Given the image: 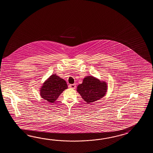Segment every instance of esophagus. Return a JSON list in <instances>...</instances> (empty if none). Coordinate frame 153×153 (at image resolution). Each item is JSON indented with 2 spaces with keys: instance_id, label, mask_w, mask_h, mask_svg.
I'll return each mask as SVG.
<instances>
[{
  "instance_id": "1",
  "label": "esophagus",
  "mask_w": 153,
  "mask_h": 153,
  "mask_svg": "<svg viewBox=\"0 0 153 153\" xmlns=\"http://www.w3.org/2000/svg\"><path fill=\"white\" fill-rule=\"evenodd\" d=\"M68 87L69 88H73V89H75L76 88V85L75 84H70L69 85Z\"/></svg>"
}]
</instances>
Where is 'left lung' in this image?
Segmentation results:
<instances>
[{"mask_svg": "<svg viewBox=\"0 0 153 153\" xmlns=\"http://www.w3.org/2000/svg\"><path fill=\"white\" fill-rule=\"evenodd\" d=\"M107 84L93 76L84 78L81 84L77 86L76 91L88 104L103 97L107 92Z\"/></svg>", "mask_w": 153, "mask_h": 153, "instance_id": "obj_1", "label": "left lung"}]
</instances>
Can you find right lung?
Wrapping results in <instances>:
<instances>
[{
	"label": "right lung",
	"mask_w": 153,
	"mask_h": 153,
	"mask_svg": "<svg viewBox=\"0 0 153 153\" xmlns=\"http://www.w3.org/2000/svg\"><path fill=\"white\" fill-rule=\"evenodd\" d=\"M68 88L66 81L53 74L46 79L40 88V95L46 101L53 103L63 91Z\"/></svg>",
	"instance_id": "add662e5"
}]
</instances>
